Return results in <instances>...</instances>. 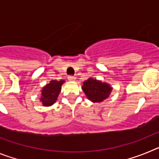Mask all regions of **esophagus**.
Masks as SVG:
<instances>
[{
	"label": "esophagus",
	"instance_id": "1",
	"mask_svg": "<svg viewBox=\"0 0 159 159\" xmlns=\"http://www.w3.org/2000/svg\"><path fill=\"white\" fill-rule=\"evenodd\" d=\"M68 79V80L69 81H75V76H72V75H70V76L67 77Z\"/></svg>",
	"mask_w": 159,
	"mask_h": 159
}]
</instances>
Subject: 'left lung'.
Returning <instances> with one entry per match:
<instances>
[{"instance_id":"8db88e82","label":"left lung","mask_w":159,"mask_h":159,"mask_svg":"<svg viewBox=\"0 0 159 159\" xmlns=\"http://www.w3.org/2000/svg\"><path fill=\"white\" fill-rule=\"evenodd\" d=\"M82 89L87 98L92 102H101L104 101L110 96L112 91L110 84L92 77L84 81Z\"/></svg>"}]
</instances>
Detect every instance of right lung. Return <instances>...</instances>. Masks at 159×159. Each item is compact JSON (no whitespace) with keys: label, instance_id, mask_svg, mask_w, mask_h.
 I'll return each mask as SVG.
<instances>
[{"label":"right lung","instance_id":"add662e5","mask_svg":"<svg viewBox=\"0 0 159 159\" xmlns=\"http://www.w3.org/2000/svg\"><path fill=\"white\" fill-rule=\"evenodd\" d=\"M65 82L64 80H51L49 84H47L41 90L40 102L43 107H50L53 105L57 100L61 86Z\"/></svg>","mask_w":159,"mask_h":159}]
</instances>
